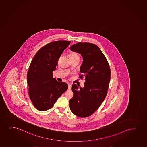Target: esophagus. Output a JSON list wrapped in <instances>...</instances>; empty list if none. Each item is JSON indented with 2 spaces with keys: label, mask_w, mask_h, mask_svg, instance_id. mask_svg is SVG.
Listing matches in <instances>:
<instances>
[{
  "label": "esophagus",
  "mask_w": 147,
  "mask_h": 147,
  "mask_svg": "<svg viewBox=\"0 0 147 147\" xmlns=\"http://www.w3.org/2000/svg\"><path fill=\"white\" fill-rule=\"evenodd\" d=\"M72 88V84L70 83H69L68 84V89H71Z\"/></svg>",
  "instance_id": "1"
}]
</instances>
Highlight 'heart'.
<instances>
[{"mask_svg":"<svg viewBox=\"0 0 147 147\" xmlns=\"http://www.w3.org/2000/svg\"><path fill=\"white\" fill-rule=\"evenodd\" d=\"M69 58H74V57H79V55L77 53L71 52L69 55Z\"/></svg>","mask_w":147,"mask_h":147,"instance_id":"obj_1","label":"heart"}]
</instances>
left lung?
<instances>
[{"mask_svg": "<svg viewBox=\"0 0 147 147\" xmlns=\"http://www.w3.org/2000/svg\"><path fill=\"white\" fill-rule=\"evenodd\" d=\"M70 49L82 57L79 78L84 77L85 80L83 88L72 85L74 96L70 100V108L77 117H89L98 109L107 96L111 69L107 58L96 45L78 42Z\"/></svg>", "mask_w": 147, "mask_h": 147, "instance_id": "8db88e82", "label": "left lung"}]
</instances>
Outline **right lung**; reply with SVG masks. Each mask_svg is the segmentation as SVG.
Masks as SVG:
<instances>
[{
    "label": "right lung",
    "mask_w": 147,
    "mask_h": 147,
    "mask_svg": "<svg viewBox=\"0 0 147 147\" xmlns=\"http://www.w3.org/2000/svg\"><path fill=\"white\" fill-rule=\"evenodd\" d=\"M70 41H55L40 48L34 55L27 73L28 94L38 110L51 109L59 97L67 90L68 85L53 78L59 59Z\"/></svg>",
    "instance_id": "obj_1"
}]
</instances>
